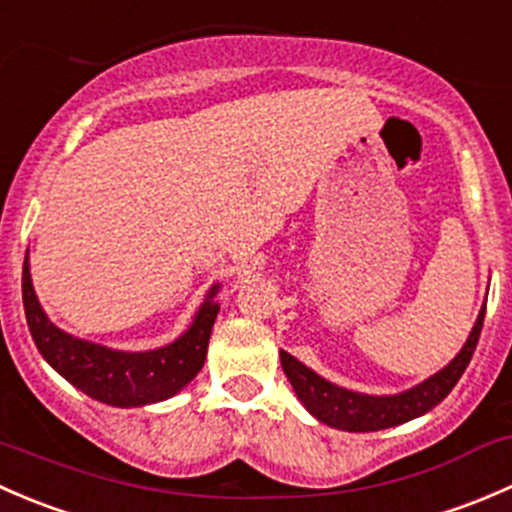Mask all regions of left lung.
Here are the masks:
<instances>
[{
  "label": "left lung",
  "mask_w": 512,
  "mask_h": 512,
  "mask_svg": "<svg viewBox=\"0 0 512 512\" xmlns=\"http://www.w3.org/2000/svg\"><path fill=\"white\" fill-rule=\"evenodd\" d=\"M483 319L485 304L483 309H480L471 337L463 344V349L458 352L456 359H453L446 369H441L438 374H433L431 379L423 381V384H418L414 389L396 396H366L354 394V391L347 389H339V386L324 381L322 376L314 374L312 369H307L302 361H297L287 352L280 354L282 369H285L292 389L297 391L299 401L307 406L309 414L317 416L322 423L354 433L381 431V428L399 426V423L423 416L426 411H431L433 406L441 404V401L451 394V389L458 384V379L463 376L466 366L471 364L480 329H483Z\"/></svg>",
  "instance_id": "left-lung-1"
}]
</instances>
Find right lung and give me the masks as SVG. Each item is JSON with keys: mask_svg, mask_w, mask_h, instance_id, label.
Segmentation results:
<instances>
[{"mask_svg": "<svg viewBox=\"0 0 512 512\" xmlns=\"http://www.w3.org/2000/svg\"><path fill=\"white\" fill-rule=\"evenodd\" d=\"M27 260L29 257H24L22 299L36 349L66 381H71L86 396L108 406H123V409L156 404L178 394L203 369L210 332L220 312L213 299L218 285L210 289L208 299L198 309L183 337L163 349L131 354L84 342L54 327L36 299Z\"/></svg>", "mask_w": 512, "mask_h": 512, "instance_id": "obj_1", "label": "right lung"}]
</instances>
